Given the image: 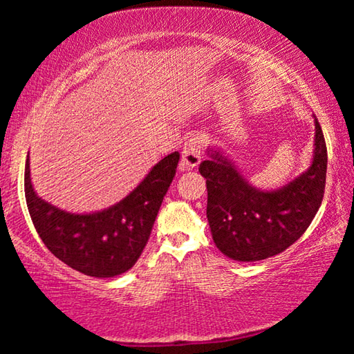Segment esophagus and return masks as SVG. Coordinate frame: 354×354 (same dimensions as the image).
<instances>
[{"label": "esophagus", "instance_id": "obj_1", "mask_svg": "<svg viewBox=\"0 0 354 354\" xmlns=\"http://www.w3.org/2000/svg\"><path fill=\"white\" fill-rule=\"evenodd\" d=\"M207 145V137L203 134H195L192 136L187 142L184 143L183 148V164L187 167V169H194L200 164L203 158V153H205V148Z\"/></svg>", "mask_w": 354, "mask_h": 354}]
</instances>
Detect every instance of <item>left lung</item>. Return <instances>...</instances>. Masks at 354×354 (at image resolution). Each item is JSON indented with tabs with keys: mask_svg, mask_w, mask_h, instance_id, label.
<instances>
[{
	"mask_svg": "<svg viewBox=\"0 0 354 354\" xmlns=\"http://www.w3.org/2000/svg\"><path fill=\"white\" fill-rule=\"evenodd\" d=\"M313 164L303 175L273 192L257 190L218 151L200 164L206 178L207 221L217 248L241 262L283 253L308 230L325 195L328 153L315 118Z\"/></svg>",
	"mask_w": 354,
	"mask_h": 354,
	"instance_id": "1",
	"label": "left lung"
}]
</instances>
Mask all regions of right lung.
<instances>
[{
  "mask_svg": "<svg viewBox=\"0 0 354 354\" xmlns=\"http://www.w3.org/2000/svg\"><path fill=\"white\" fill-rule=\"evenodd\" d=\"M179 153L156 164L115 206L95 214H70L35 195L25 167V196L35 231L59 261L87 277L112 278L128 272L151 234L159 207L176 175Z\"/></svg>",
  "mask_w": 354,
  "mask_h": 354,
  "instance_id": "add662e5",
  "label": "right lung"
}]
</instances>
